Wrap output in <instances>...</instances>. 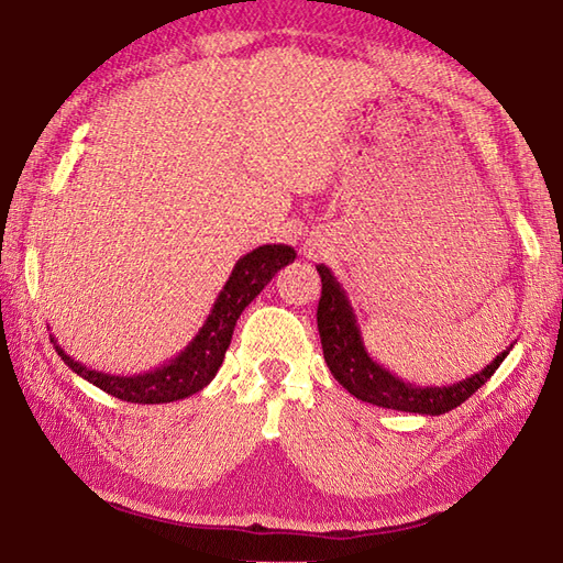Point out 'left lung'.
Listing matches in <instances>:
<instances>
[{"mask_svg":"<svg viewBox=\"0 0 563 563\" xmlns=\"http://www.w3.org/2000/svg\"><path fill=\"white\" fill-rule=\"evenodd\" d=\"M321 276V299L317 307V323L323 347V360L329 364L335 382L341 384L347 394L355 398L378 405V408L402 410V412H420V415H443L453 408H459L477 388L487 384V378L499 369V364L508 355V350L501 352L487 369L465 378L453 386H434L420 388L405 384L394 374L378 367L367 355L362 345L355 317L345 299L341 285L333 278V273L323 264L317 266Z\"/></svg>","mask_w":563,"mask_h":563,"instance_id":"obj_1","label":"left lung"}]
</instances>
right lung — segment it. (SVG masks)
Here are the masks:
<instances>
[{
    "label": "right lung",
    "mask_w": 563,
    "mask_h": 563,
    "mask_svg": "<svg viewBox=\"0 0 563 563\" xmlns=\"http://www.w3.org/2000/svg\"><path fill=\"white\" fill-rule=\"evenodd\" d=\"M292 258L295 250L285 244H264L242 256L238 261V266H234L230 280L222 287L211 317L206 319L199 335L194 338L181 355H177L173 362L165 364V367L151 374L110 376L96 369H86L84 364H78L64 355L59 347L57 355L64 360V364H69V369H74L78 376H84L86 382L102 388L104 394L126 402L155 405L187 398L211 384V378L220 369L222 360H225L234 323H238L240 313L261 290H264V285H268V280L276 276L283 266L290 264Z\"/></svg>",
    "instance_id": "add662e5"
}]
</instances>
